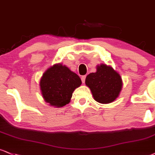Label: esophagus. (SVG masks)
Here are the masks:
<instances>
[{"mask_svg":"<svg viewBox=\"0 0 155 155\" xmlns=\"http://www.w3.org/2000/svg\"><path fill=\"white\" fill-rule=\"evenodd\" d=\"M85 78H86V76H85V75H83V76H82V77H81V81H82V82H83V83H85Z\"/></svg>","mask_w":155,"mask_h":155,"instance_id":"esophagus-1","label":"esophagus"}]
</instances>
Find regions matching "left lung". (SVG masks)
Instances as JSON below:
<instances>
[{
  "instance_id": "left-lung-1",
  "label": "left lung",
  "mask_w": 155,
  "mask_h": 155,
  "mask_svg": "<svg viewBox=\"0 0 155 155\" xmlns=\"http://www.w3.org/2000/svg\"><path fill=\"white\" fill-rule=\"evenodd\" d=\"M85 84L90 87L97 102L109 104L119 95L122 81L119 74L111 67L102 64L97 66L96 72L87 76Z\"/></svg>"
}]
</instances>
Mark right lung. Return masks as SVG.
I'll return each mask as SVG.
<instances>
[{"mask_svg":"<svg viewBox=\"0 0 155 155\" xmlns=\"http://www.w3.org/2000/svg\"><path fill=\"white\" fill-rule=\"evenodd\" d=\"M82 81L79 76L66 66L54 64L44 73L41 81V94L51 106L62 107L69 104L72 93Z\"/></svg>","mask_w":155,"mask_h":155,"instance_id":"right-lung-1","label":"right lung"}]
</instances>
